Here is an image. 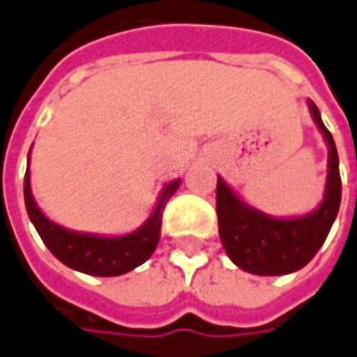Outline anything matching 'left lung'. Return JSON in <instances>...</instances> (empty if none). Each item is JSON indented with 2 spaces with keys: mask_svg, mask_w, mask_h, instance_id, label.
<instances>
[{
  "mask_svg": "<svg viewBox=\"0 0 357 357\" xmlns=\"http://www.w3.org/2000/svg\"><path fill=\"white\" fill-rule=\"evenodd\" d=\"M308 109L328 145V174L322 202L305 216L273 218L240 200L222 176L216 184L218 231L228 257L253 275H287L303 269L322 248L342 198L338 151L312 100Z\"/></svg>",
  "mask_w": 357,
  "mask_h": 357,
  "instance_id": "obj_1",
  "label": "left lung"
}]
</instances>
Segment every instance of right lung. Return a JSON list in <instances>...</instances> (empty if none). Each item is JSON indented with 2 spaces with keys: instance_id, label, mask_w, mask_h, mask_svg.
<instances>
[{
  "instance_id": "add662e5",
  "label": "right lung",
  "mask_w": 357,
  "mask_h": 357,
  "mask_svg": "<svg viewBox=\"0 0 357 357\" xmlns=\"http://www.w3.org/2000/svg\"><path fill=\"white\" fill-rule=\"evenodd\" d=\"M178 186H181V178L165 184L147 222L126 236L84 234V231L62 228L56 222L49 220L33 198L29 167L25 173L23 192H25L27 214L33 226L59 261L80 273L94 275V277H116L139 267L141 263H145L153 255L161 238L162 210Z\"/></svg>"
}]
</instances>
